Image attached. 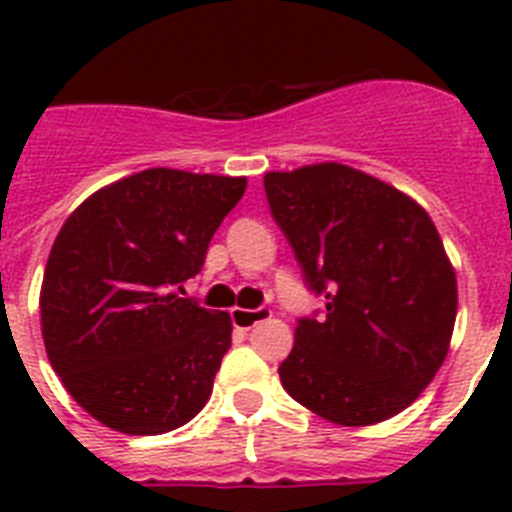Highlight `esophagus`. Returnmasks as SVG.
Masks as SVG:
<instances>
[{"instance_id":"esophagus-1","label":"esophagus","mask_w":512,"mask_h":512,"mask_svg":"<svg viewBox=\"0 0 512 512\" xmlns=\"http://www.w3.org/2000/svg\"><path fill=\"white\" fill-rule=\"evenodd\" d=\"M230 318H233V325L238 330H251L256 328L259 323L271 318V310L266 307H256V310H246V307H233L230 310Z\"/></svg>"}]
</instances>
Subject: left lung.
<instances>
[{
	"mask_svg": "<svg viewBox=\"0 0 512 512\" xmlns=\"http://www.w3.org/2000/svg\"><path fill=\"white\" fill-rule=\"evenodd\" d=\"M266 197L325 318L300 320L284 390L328 423L364 428L413 405L449 354L456 271L431 215L392 184L323 161L266 171Z\"/></svg>",
	"mask_w": 512,
	"mask_h": 512,
	"instance_id": "obj_1",
	"label": "left lung"
}]
</instances>
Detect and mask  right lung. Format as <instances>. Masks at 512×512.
I'll return each mask as SVG.
<instances>
[{
    "label": "right lung",
    "instance_id": "obj_1",
    "mask_svg": "<svg viewBox=\"0 0 512 512\" xmlns=\"http://www.w3.org/2000/svg\"><path fill=\"white\" fill-rule=\"evenodd\" d=\"M246 184L158 166L89 194L58 230L40 284L45 354L112 431L169 433L210 400L233 320L169 289L202 269Z\"/></svg>",
    "mask_w": 512,
    "mask_h": 512
}]
</instances>
